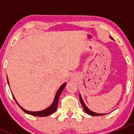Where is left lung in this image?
I'll return each instance as SVG.
<instances>
[{
	"label": "left lung",
	"instance_id": "8db88e82",
	"mask_svg": "<svg viewBox=\"0 0 134 134\" xmlns=\"http://www.w3.org/2000/svg\"><path fill=\"white\" fill-rule=\"evenodd\" d=\"M110 38L111 39V40H113V39L111 37H110ZM80 102H81V104H82V106H83L85 112H86V113H87L88 115H92V116H100V115H104L106 114V113H95V112L92 111L91 110H90V109L86 106V104H84V102H83V100H82V97H81L80 94Z\"/></svg>",
	"mask_w": 134,
	"mask_h": 134
}]
</instances>
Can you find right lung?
<instances>
[{
    "label": "right lung",
    "instance_id": "obj_1",
    "mask_svg": "<svg viewBox=\"0 0 134 134\" xmlns=\"http://www.w3.org/2000/svg\"><path fill=\"white\" fill-rule=\"evenodd\" d=\"M8 84H9L8 80ZM65 85H66V83H64L63 84H62V86H61V87L59 88V90H58L57 93H56V95H55L54 100L53 102H52V104L51 105V106H49V107L47 108V109H44V110L40 111H27V110H26V109H23L22 107H21V106H20L19 104L18 103H17V100H15V97H13V94H12V96H13V98H14V100H15V102H17V104L19 106V107L21 108V109H22V110L24 112L28 113V114L32 115L38 116V117H47V116L49 115L52 114V113H53L54 112L56 111V109H57V107H58V104L59 97V96H60V94H61V93H62V91H63V88H64L65 86Z\"/></svg>",
    "mask_w": 134,
    "mask_h": 134
}]
</instances>
